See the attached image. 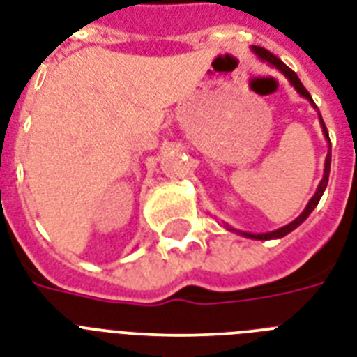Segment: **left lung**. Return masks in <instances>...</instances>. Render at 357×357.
<instances>
[{
    "label": "left lung",
    "instance_id": "8db88e82",
    "mask_svg": "<svg viewBox=\"0 0 357 357\" xmlns=\"http://www.w3.org/2000/svg\"><path fill=\"white\" fill-rule=\"evenodd\" d=\"M252 52L257 55V57L263 61V63L271 64V66H274L276 70H280L285 77L289 79V83L294 86V91L298 92L300 96L305 98L307 102L313 105V107L317 109V105L313 103V98L310 96V92L305 91V86L300 83L298 75L294 74L293 70L289 68V66H285V64L280 61V59L276 57V55H272L271 52H266L265 47H259V46H252ZM319 120H321V128H322V135H324V139L328 140V155H326V161H324V174H322V179L321 183H319V187H317V192L313 195V198H311L310 202H307V206H305V209L302 213H300L298 217L294 218L293 222H289L287 226H283V228H278L274 229V231H266V234H248V231H237V229H234L231 226H228V224H224L226 228L229 229V231H237L238 235H243V237H248V238H257V241H271V238H282L285 237L287 234H291L293 229H296L300 226V224L304 222L305 218L310 217L311 211L315 209L317 204H319V200L322 198V195H324V190H326V185H328V178H330V162H332V144H330V137H328V129L326 126H324V122H322V116L321 113H319Z\"/></svg>",
    "mask_w": 357,
    "mask_h": 357
}]
</instances>
